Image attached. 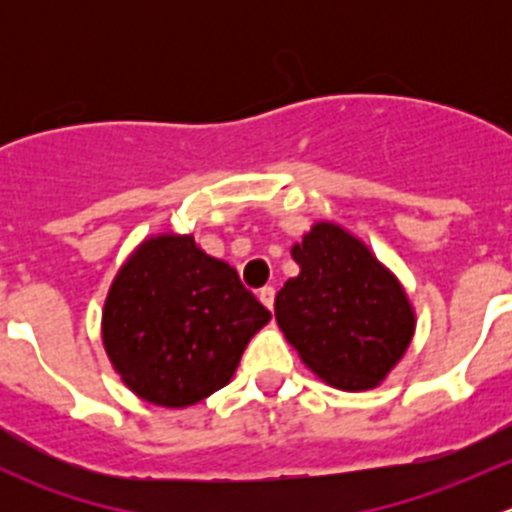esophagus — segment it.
<instances>
[{
	"label": "esophagus",
	"mask_w": 512,
	"mask_h": 512,
	"mask_svg": "<svg viewBox=\"0 0 512 512\" xmlns=\"http://www.w3.org/2000/svg\"><path fill=\"white\" fill-rule=\"evenodd\" d=\"M257 297H260V302L265 304V307L272 312V307H275V289H272V287H262L260 292H257Z\"/></svg>",
	"instance_id": "obj_1"
}]
</instances>
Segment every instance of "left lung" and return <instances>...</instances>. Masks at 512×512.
Segmentation results:
<instances>
[{"label":"left lung","instance_id":"8db88e82","mask_svg":"<svg viewBox=\"0 0 512 512\" xmlns=\"http://www.w3.org/2000/svg\"><path fill=\"white\" fill-rule=\"evenodd\" d=\"M289 252L299 275L275 297L285 339L327 386L376 389L416 334L406 287L364 240L332 220L312 223Z\"/></svg>","mask_w":512,"mask_h":512}]
</instances>
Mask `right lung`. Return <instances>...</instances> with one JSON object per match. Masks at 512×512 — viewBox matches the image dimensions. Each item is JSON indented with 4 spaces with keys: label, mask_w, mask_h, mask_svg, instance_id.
Returning a JSON list of instances; mask_svg holds the SVG:
<instances>
[{
    "label": "right lung",
    "mask_w": 512,
    "mask_h": 512,
    "mask_svg": "<svg viewBox=\"0 0 512 512\" xmlns=\"http://www.w3.org/2000/svg\"><path fill=\"white\" fill-rule=\"evenodd\" d=\"M272 314L235 267L193 235H148L108 287L101 342L123 384L153 406L185 409L235 376L242 352Z\"/></svg>",
    "instance_id": "obj_1"
}]
</instances>
